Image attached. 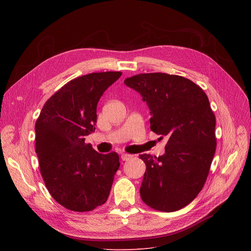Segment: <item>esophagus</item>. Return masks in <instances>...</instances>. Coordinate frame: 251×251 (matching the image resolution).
<instances>
[{"mask_svg": "<svg viewBox=\"0 0 251 251\" xmlns=\"http://www.w3.org/2000/svg\"><path fill=\"white\" fill-rule=\"evenodd\" d=\"M131 158H132V155H129V154H122L121 155L122 161H129Z\"/></svg>", "mask_w": 251, "mask_h": 251, "instance_id": "obj_1", "label": "esophagus"}]
</instances>
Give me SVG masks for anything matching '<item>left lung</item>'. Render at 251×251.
Returning <instances> with one entry per match:
<instances>
[{
	"label": "left lung",
	"mask_w": 251,
	"mask_h": 251,
	"mask_svg": "<svg viewBox=\"0 0 251 251\" xmlns=\"http://www.w3.org/2000/svg\"><path fill=\"white\" fill-rule=\"evenodd\" d=\"M124 83L147 102L151 130L168 139L163 156H139L146 164L141 199L156 210L181 209L204 186L217 149L208 98L192 80L175 75L140 74Z\"/></svg>",
	"instance_id": "1"
}]
</instances>
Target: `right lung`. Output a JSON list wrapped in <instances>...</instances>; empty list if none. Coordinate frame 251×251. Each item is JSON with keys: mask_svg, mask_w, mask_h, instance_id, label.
Segmentation results:
<instances>
[{"mask_svg": "<svg viewBox=\"0 0 251 251\" xmlns=\"http://www.w3.org/2000/svg\"><path fill=\"white\" fill-rule=\"evenodd\" d=\"M121 75L93 73L68 81L48 99L35 122V153L45 185L69 210L91 211L110 194L119 156L99 154L85 136L95 130L100 97Z\"/></svg>", "mask_w": 251, "mask_h": 251, "instance_id": "obj_1", "label": "right lung"}]
</instances>
